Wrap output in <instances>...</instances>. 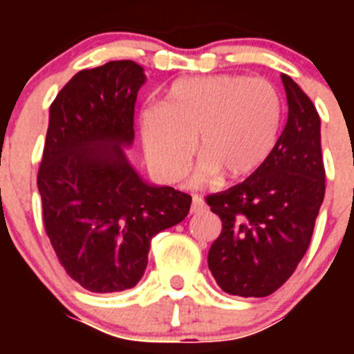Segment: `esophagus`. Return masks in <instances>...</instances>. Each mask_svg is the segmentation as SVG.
<instances>
[{"instance_id":"1","label":"esophagus","mask_w":354,"mask_h":354,"mask_svg":"<svg viewBox=\"0 0 354 354\" xmlns=\"http://www.w3.org/2000/svg\"><path fill=\"white\" fill-rule=\"evenodd\" d=\"M205 211V202L200 195H193V204H192V212H202Z\"/></svg>"}]
</instances>
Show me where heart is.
<instances>
[{
	"instance_id": "obj_1",
	"label": "heart",
	"mask_w": 354,
	"mask_h": 354,
	"mask_svg": "<svg viewBox=\"0 0 354 354\" xmlns=\"http://www.w3.org/2000/svg\"><path fill=\"white\" fill-rule=\"evenodd\" d=\"M282 115L277 88L261 77H184L167 90L161 106L143 113L147 159L161 177L175 179L186 168L196 136L200 174L241 179L270 158Z\"/></svg>"
}]
</instances>
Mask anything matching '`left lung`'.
Listing matches in <instances>:
<instances>
[{"label":"left lung","instance_id":"1","mask_svg":"<svg viewBox=\"0 0 354 354\" xmlns=\"http://www.w3.org/2000/svg\"><path fill=\"white\" fill-rule=\"evenodd\" d=\"M282 83L289 117L270 158L246 180L205 198L223 225L209 270L225 292L243 298L270 296L289 280L324 198L321 118L289 76Z\"/></svg>","mask_w":354,"mask_h":354}]
</instances>
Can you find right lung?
I'll return each mask as SVG.
<instances>
[{"mask_svg": "<svg viewBox=\"0 0 354 354\" xmlns=\"http://www.w3.org/2000/svg\"><path fill=\"white\" fill-rule=\"evenodd\" d=\"M147 81L131 60L84 68L49 108L37 186L44 227L68 277L92 292L142 280L150 241L180 223L192 196L140 177L126 156Z\"/></svg>", "mask_w": 354, "mask_h": 354, "instance_id": "1", "label": "right lung"}]
</instances>
